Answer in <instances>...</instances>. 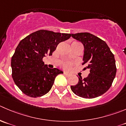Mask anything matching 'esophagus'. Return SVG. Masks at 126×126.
<instances>
[{"label": "esophagus", "mask_w": 126, "mask_h": 126, "mask_svg": "<svg viewBox=\"0 0 126 126\" xmlns=\"http://www.w3.org/2000/svg\"><path fill=\"white\" fill-rule=\"evenodd\" d=\"M63 74H64V75L67 76H69V74H68V73H66V72H64V73H63Z\"/></svg>", "instance_id": "obj_1"}]
</instances>
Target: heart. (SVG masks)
Here are the masks:
<instances>
[{"label":"heart","mask_w":126,"mask_h":126,"mask_svg":"<svg viewBox=\"0 0 126 126\" xmlns=\"http://www.w3.org/2000/svg\"><path fill=\"white\" fill-rule=\"evenodd\" d=\"M63 66H64V67L66 69H69V68H70L71 64L70 63H66L63 64Z\"/></svg>","instance_id":"1"}]
</instances>
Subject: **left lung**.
<instances>
[{
    "instance_id": "obj_1",
    "label": "left lung",
    "mask_w": 126,
    "mask_h": 126,
    "mask_svg": "<svg viewBox=\"0 0 126 126\" xmlns=\"http://www.w3.org/2000/svg\"><path fill=\"white\" fill-rule=\"evenodd\" d=\"M84 47L82 64L89 69L87 78H79L75 85H71L73 93L84 98H94L102 95L111 86L116 76V66L114 55L105 42L89 32L71 34Z\"/></svg>"
}]
</instances>
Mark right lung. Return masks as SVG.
<instances>
[{"label":"right lung","instance_id":"right-lung-1","mask_svg":"<svg viewBox=\"0 0 126 126\" xmlns=\"http://www.w3.org/2000/svg\"><path fill=\"white\" fill-rule=\"evenodd\" d=\"M70 34L39 30L19 42L11 60L12 78L16 85L31 97L43 96L50 91L56 76L63 72L45 65L42 59L50 56Z\"/></svg>","mask_w":126,"mask_h":126}]
</instances>
